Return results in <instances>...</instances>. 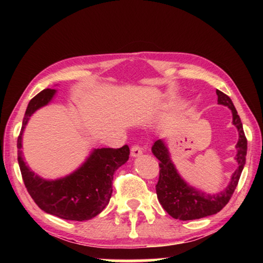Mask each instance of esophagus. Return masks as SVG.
Masks as SVG:
<instances>
[{
  "label": "esophagus",
  "mask_w": 263,
  "mask_h": 263,
  "mask_svg": "<svg viewBox=\"0 0 263 263\" xmlns=\"http://www.w3.org/2000/svg\"><path fill=\"white\" fill-rule=\"evenodd\" d=\"M141 154H142V148L140 147V146H138V145L132 146V148H131V157L132 158L140 157Z\"/></svg>",
  "instance_id": "34e87169"
}]
</instances>
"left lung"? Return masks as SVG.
<instances>
[{
  "instance_id": "8db88e82",
  "label": "left lung",
  "mask_w": 263,
  "mask_h": 263,
  "mask_svg": "<svg viewBox=\"0 0 263 263\" xmlns=\"http://www.w3.org/2000/svg\"><path fill=\"white\" fill-rule=\"evenodd\" d=\"M216 92L218 104L228 106L232 111V124L237 127L239 133V139L235 145L237 155L234 158L238 162V168L235 169L229 185L224 190L217 194H206L189 185L182 179L175 164L173 163L171 153L163 139H158L152 146V153L160 161L159 181L155 185L158 199L168 215L175 219H199V218L216 215L217 212H219L232 197L245 163H246L247 139L245 137L242 123L230 97L220 90H217Z\"/></svg>"
}]
</instances>
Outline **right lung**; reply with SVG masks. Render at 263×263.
Returning a JSON list of instances; mask_svg holds the SVG:
<instances>
[{"label": "right lung", "mask_w": 263, "mask_h": 263, "mask_svg": "<svg viewBox=\"0 0 263 263\" xmlns=\"http://www.w3.org/2000/svg\"><path fill=\"white\" fill-rule=\"evenodd\" d=\"M55 92V89H44L29 102L26 108L17 139L22 177L30 196L43 211L66 220H89L109 204L115 172L127 161L130 148L125 145L117 149H92L78 169L57 180H46L34 174L25 163L21 151L23 132L31 116L50 103Z\"/></svg>", "instance_id": "obj_1"}]
</instances>
